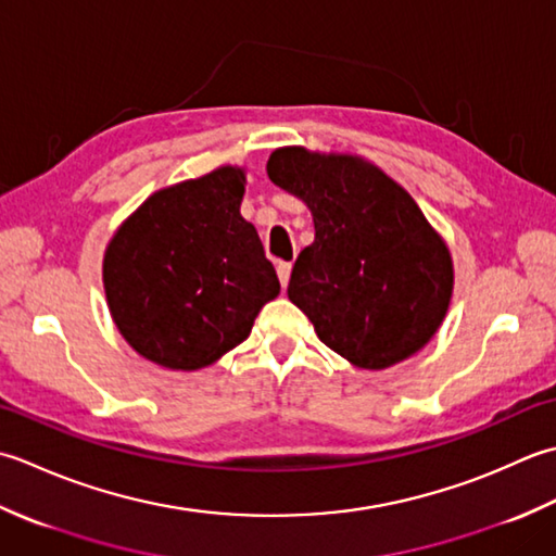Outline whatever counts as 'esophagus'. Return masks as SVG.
<instances>
[{
  "label": "esophagus",
  "instance_id": "esophagus-1",
  "mask_svg": "<svg viewBox=\"0 0 556 556\" xmlns=\"http://www.w3.org/2000/svg\"><path fill=\"white\" fill-rule=\"evenodd\" d=\"M276 270H278L280 286H282V288H286V286H288V280H290V274H292V264H290V262H278Z\"/></svg>",
  "mask_w": 556,
  "mask_h": 556
}]
</instances>
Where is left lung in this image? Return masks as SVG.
Returning <instances> with one entry per match:
<instances>
[{
	"label": "left lung",
	"instance_id": "left-lung-1",
	"mask_svg": "<svg viewBox=\"0 0 556 556\" xmlns=\"http://www.w3.org/2000/svg\"><path fill=\"white\" fill-rule=\"evenodd\" d=\"M266 173L312 211L288 298L319 341L362 369L422 350L446 316L453 262L413 197L357 155L302 146L270 153Z\"/></svg>",
	"mask_w": 556,
	"mask_h": 556
}]
</instances>
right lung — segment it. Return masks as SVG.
Instances as JSON below:
<instances>
[{
	"label": "right lung",
	"instance_id": "1",
	"mask_svg": "<svg viewBox=\"0 0 556 556\" xmlns=\"http://www.w3.org/2000/svg\"><path fill=\"white\" fill-rule=\"evenodd\" d=\"M244 169L225 165L155 191L105 249L103 282L119 333L167 369H201L252 333L280 292L256 228L240 213Z\"/></svg>",
	"mask_w": 556,
	"mask_h": 556
}]
</instances>
